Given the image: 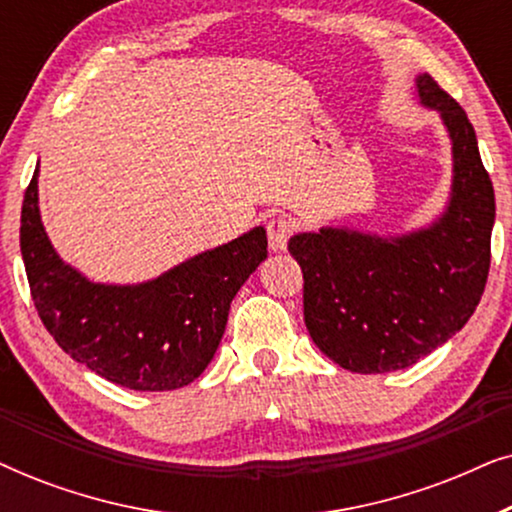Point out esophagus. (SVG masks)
<instances>
[{"instance_id":"34e87169","label":"esophagus","mask_w":512,"mask_h":512,"mask_svg":"<svg viewBox=\"0 0 512 512\" xmlns=\"http://www.w3.org/2000/svg\"><path fill=\"white\" fill-rule=\"evenodd\" d=\"M296 230V221H291L289 216H272L268 221V242L275 251H284L286 244H289V237Z\"/></svg>"}]
</instances>
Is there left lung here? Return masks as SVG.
<instances>
[{
	"instance_id": "1",
	"label": "left lung",
	"mask_w": 512,
	"mask_h": 512,
	"mask_svg": "<svg viewBox=\"0 0 512 512\" xmlns=\"http://www.w3.org/2000/svg\"><path fill=\"white\" fill-rule=\"evenodd\" d=\"M417 97L452 142V191L431 226L380 237L349 228L298 233L305 326L328 359L352 373L408 368L466 326L487 284L494 186L466 111L429 74Z\"/></svg>"
}]
</instances>
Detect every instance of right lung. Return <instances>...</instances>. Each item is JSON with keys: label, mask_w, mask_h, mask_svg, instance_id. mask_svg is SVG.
<instances>
[{"label": "right lung", "mask_w": 512, "mask_h": 512, "mask_svg": "<svg viewBox=\"0 0 512 512\" xmlns=\"http://www.w3.org/2000/svg\"><path fill=\"white\" fill-rule=\"evenodd\" d=\"M39 167L25 191L20 254L46 331L104 380L135 391L191 384L214 359L235 293L268 258L263 226L142 284H95L62 261L39 214Z\"/></svg>", "instance_id": "add662e5"}]
</instances>
